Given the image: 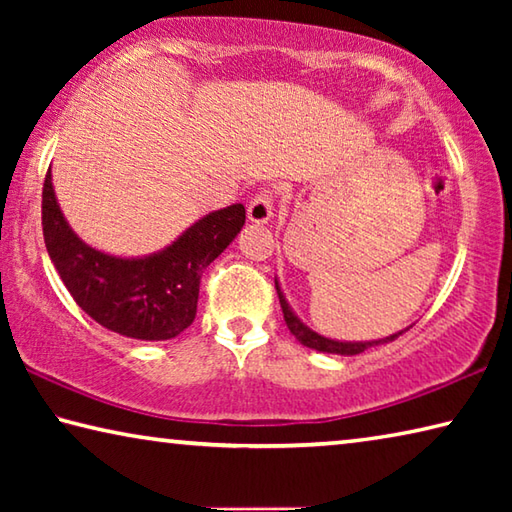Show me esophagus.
<instances>
[{
	"mask_svg": "<svg viewBox=\"0 0 512 512\" xmlns=\"http://www.w3.org/2000/svg\"><path fill=\"white\" fill-rule=\"evenodd\" d=\"M273 216V196L268 192H259L253 201L248 203V221L268 223Z\"/></svg>",
	"mask_w": 512,
	"mask_h": 512,
	"instance_id": "obj_1",
	"label": "esophagus"
}]
</instances>
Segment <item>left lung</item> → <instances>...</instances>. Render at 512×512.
<instances>
[{"mask_svg":"<svg viewBox=\"0 0 512 512\" xmlns=\"http://www.w3.org/2000/svg\"><path fill=\"white\" fill-rule=\"evenodd\" d=\"M275 289H277V298H280L282 314H284V320H287L289 332L296 336V339L302 345H307V348H311V350H318V352H325V354H343V357H345V354H348V357H350V354H361L363 350L372 348V345L391 343V341L397 339V336L404 334L406 329H411V325H409L406 329H400V332H397V334H391V336H386V339H377V341H336V339H327V336L314 332V329L307 327L296 316V311L291 309L287 296H284L282 289H280V282H277V277H275Z\"/></svg>","mask_w":512,"mask_h":512,"instance_id":"left-lung-1","label":"left lung"}]
</instances>
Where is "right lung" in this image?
Here are the masks:
<instances>
[{
    "mask_svg": "<svg viewBox=\"0 0 512 512\" xmlns=\"http://www.w3.org/2000/svg\"><path fill=\"white\" fill-rule=\"evenodd\" d=\"M246 223V207L201 216L162 250L117 257L92 248L67 223L51 183L42 187V235L60 280L85 314L137 341H169L194 323L201 275Z\"/></svg>",
    "mask_w": 512,
    "mask_h": 512,
    "instance_id": "1",
    "label": "right lung"
}]
</instances>
